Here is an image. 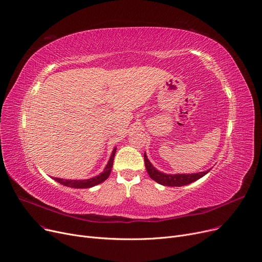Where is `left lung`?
I'll list each match as a JSON object with an SVG mask.
<instances>
[{
  "label": "left lung",
  "instance_id": "8db88e82",
  "mask_svg": "<svg viewBox=\"0 0 262 262\" xmlns=\"http://www.w3.org/2000/svg\"><path fill=\"white\" fill-rule=\"evenodd\" d=\"M144 161H145V166L147 169V172L149 173V176L152 180L156 182L162 184V185H167V186H183L186 184H190L199 178L204 177L206 173L209 172V170L202 171V172H197V173H188V175H184V173H181V175H167V173H163L156 169L152 164L150 163V161L147 159V156L144 154Z\"/></svg>",
  "mask_w": 262,
  "mask_h": 262
}]
</instances>
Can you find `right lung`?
I'll use <instances>...</instances> for the list:
<instances>
[{
  "label": "right lung",
  "instance_id": "1",
  "mask_svg": "<svg viewBox=\"0 0 262 262\" xmlns=\"http://www.w3.org/2000/svg\"><path fill=\"white\" fill-rule=\"evenodd\" d=\"M115 152H116V148L112 152V156L110 158V161L107 162V164L103 170V172H101L100 175H98L94 178L91 179H86V180H65V179H60V178H53L55 181L64 184L66 186H70V188H77V189H86V188H92V186H95L99 183L103 182L104 180H106L110 176L111 170H112V166H113V161H114V157H115Z\"/></svg>",
  "mask_w": 262,
  "mask_h": 262
}]
</instances>
